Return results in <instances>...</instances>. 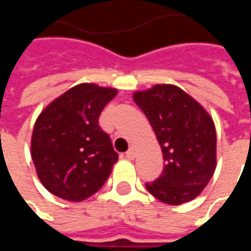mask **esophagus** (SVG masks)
<instances>
[{"label": "esophagus", "instance_id": "34e87169", "mask_svg": "<svg viewBox=\"0 0 251 251\" xmlns=\"http://www.w3.org/2000/svg\"><path fill=\"white\" fill-rule=\"evenodd\" d=\"M125 156H126V158H127V160H133V158L136 157V151H134L133 148H130V149H129V151L126 152Z\"/></svg>", "mask_w": 251, "mask_h": 251}]
</instances>
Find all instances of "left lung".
I'll return each instance as SVG.
<instances>
[{
    "instance_id": "8db88e82",
    "label": "left lung",
    "mask_w": 251,
    "mask_h": 251,
    "mask_svg": "<svg viewBox=\"0 0 251 251\" xmlns=\"http://www.w3.org/2000/svg\"><path fill=\"white\" fill-rule=\"evenodd\" d=\"M163 152V174L147 189L163 203L179 205L199 196L216 168V131L204 107L174 84L133 94Z\"/></svg>"
}]
</instances>
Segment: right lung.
Wrapping results in <instances>:
<instances>
[{"instance_id":"add662e5","label":"right lung","mask_w":251,"mask_h":251,"mask_svg":"<svg viewBox=\"0 0 251 251\" xmlns=\"http://www.w3.org/2000/svg\"><path fill=\"white\" fill-rule=\"evenodd\" d=\"M115 95V88L80 83L37 117L30 152L37 176L51 194L82 201L107 180L118 153L98 120Z\"/></svg>"}]
</instances>
